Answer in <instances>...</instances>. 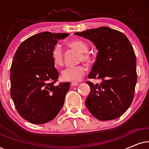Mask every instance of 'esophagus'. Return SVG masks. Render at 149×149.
<instances>
[{
    "label": "esophagus",
    "mask_w": 149,
    "mask_h": 149,
    "mask_svg": "<svg viewBox=\"0 0 149 149\" xmlns=\"http://www.w3.org/2000/svg\"><path fill=\"white\" fill-rule=\"evenodd\" d=\"M79 84L77 83H75V82H72V83H70V85H71V87H74V86H77V85H78Z\"/></svg>",
    "instance_id": "obj_1"
}]
</instances>
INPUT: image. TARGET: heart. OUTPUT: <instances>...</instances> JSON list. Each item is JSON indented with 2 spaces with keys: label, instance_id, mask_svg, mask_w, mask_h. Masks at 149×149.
Instances as JSON below:
<instances>
[{
  "label": "heart",
  "instance_id": "obj_1",
  "mask_svg": "<svg viewBox=\"0 0 149 149\" xmlns=\"http://www.w3.org/2000/svg\"><path fill=\"white\" fill-rule=\"evenodd\" d=\"M68 46L80 53L79 60L86 63L91 62V57L88 51V46L84 41L81 40H74L68 42ZM52 60L56 67H60L64 64L63 52L58 45L55 46L51 54ZM87 69L84 65L67 67L62 72V77L64 81H79L86 73Z\"/></svg>",
  "mask_w": 149,
  "mask_h": 149
}]
</instances>
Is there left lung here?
Instances as JSON below:
<instances>
[{
    "label": "left lung",
    "instance_id": "obj_1",
    "mask_svg": "<svg viewBox=\"0 0 149 149\" xmlns=\"http://www.w3.org/2000/svg\"><path fill=\"white\" fill-rule=\"evenodd\" d=\"M74 34L89 40L98 50L88 78L102 83L87 82L90 87L87 108L100 121L121 117L131 105L137 81L136 55L130 40L122 32L104 26Z\"/></svg>",
    "mask_w": 149,
    "mask_h": 149
}]
</instances>
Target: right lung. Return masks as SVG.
Returning a JSON list of instances; mask_svg holds the SVG:
<instances>
[{
    "instance_id": "add662e5",
    "label": "right lung",
    "mask_w": 149,
    "mask_h": 149,
    "mask_svg": "<svg viewBox=\"0 0 149 149\" xmlns=\"http://www.w3.org/2000/svg\"><path fill=\"white\" fill-rule=\"evenodd\" d=\"M68 33L43 32L30 36L17 48L10 73L11 96L20 116L34 124L52 121L64 103L70 83L55 85L59 73L51 54Z\"/></svg>"
}]
</instances>
